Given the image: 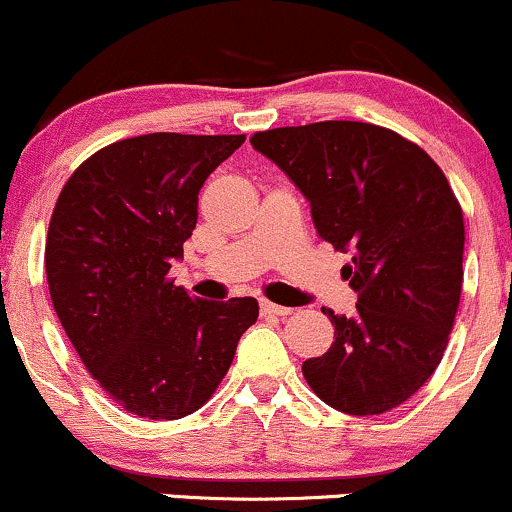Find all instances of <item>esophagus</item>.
I'll use <instances>...</instances> for the list:
<instances>
[{"instance_id":"obj_1","label":"esophagus","mask_w":512,"mask_h":512,"mask_svg":"<svg viewBox=\"0 0 512 512\" xmlns=\"http://www.w3.org/2000/svg\"><path fill=\"white\" fill-rule=\"evenodd\" d=\"M260 308H262L264 315H276V317H284V315H291L293 313V310L286 308V305H276L272 301H262Z\"/></svg>"}]
</instances>
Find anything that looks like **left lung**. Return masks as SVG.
<instances>
[{
	"label": "left lung",
	"mask_w": 512,
	"mask_h": 512,
	"mask_svg": "<svg viewBox=\"0 0 512 512\" xmlns=\"http://www.w3.org/2000/svg\"><path fill=\"white\" fill-rule=\"evenodd\" d=\"M250 144L303 192L317 236L351 255L342 276L356 315L322 310L334 342L303 361L305 380L344 414L395 409L438 368L460 305L464 221L448 178L421 146L368 122L276 127Z\"/></svg>",
	"instance_id": "8db88e82"
}]
</instances>
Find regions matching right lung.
I'll list each match as a JSON object with an SVG mask.
<instances>
[{
	"instance_id": "add662e5",
	"label": "right lung",
	"mask_w": 512,
	"mask_h": 512,
	"mask_svg": "<svg viewBox=\"0 0 512 512\" xmlns=\"http://www.w3.org/2000/svg\"><path fill=\"white\" fill-rule=\"evenodd\" d=\"M245 134L154 132L96 151L52 211L50 298L88 373L144 419H182L214 395L255 298L202 301L170 279L197 223L204 180Z\"/></svg>"
}]
</instances>
